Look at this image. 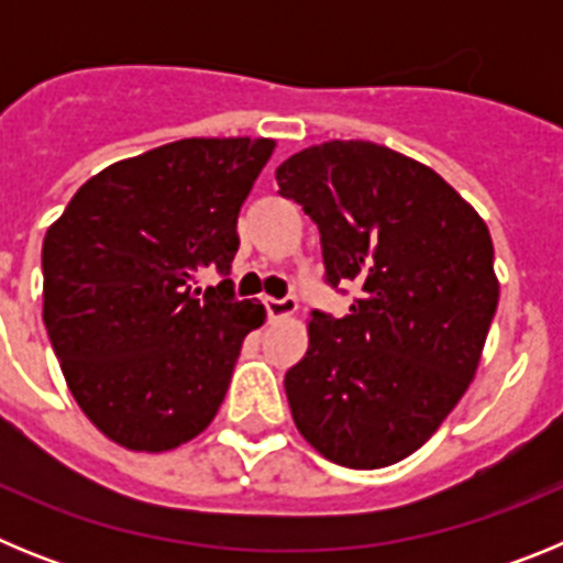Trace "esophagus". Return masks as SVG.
Instances as JSON below:
<instances>
[{
  "label": "esophagus",
  "mask_w": 563,
  "mask_h": 563,
  "mask_svg": "<svg viewBox=\"0 0 563 563\" xmlns=\"http://www.w3.org/2000/svg\"><path fill=\"white\" fill-rule=\"evenodd\" d=\"M265 310L271 318H282V316H292V312L298 310V301L292 296H285V298H265Z\"/></svg>",
  "instance_id": "34e87169"
}]
</instances>
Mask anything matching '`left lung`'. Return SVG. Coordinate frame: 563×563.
Returning <instances> with one entry per match:
<instances>
[{
	"mask_svg": "<svg viewBox=\"0 0 563 563\" xmlns=\"http://www.w3.org/2000/svg\"><path fill=\"white\" fill-rule=\"evenodd\" d=\"M276 180L318 225L327 285L361 287L350 316L312 310L285 375L296 429L335 465H395L474 380L499 305L490 233L440 174L369 141L305 148Z\"/></svg>",
	"mask_w": 563,
	"mask_h": 563,
	"instance_id": "1",
	"label": "left lung"
}]
</instances>
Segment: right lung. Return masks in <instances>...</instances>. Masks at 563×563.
Instances as JSON below:
<instances>
[{
	"label": "right lung",
	"instance_id": "obj_1",
	"mask_svg": "<svg viewBox=\"0 0 563 563\" xmlns=\"http://www.w3.org/2000/svg\"><path fill=\"white\" fill-rule=\"evenodd\" d=\"M276 143L186 137L84 183L42 247L44 327L64 380L101 434L161 454L220 411L242 341L265 307L233 282L236 220Z\"/></svg>",
	"mask_w": 563,
	"mask_h": 563
}]
</instances>
